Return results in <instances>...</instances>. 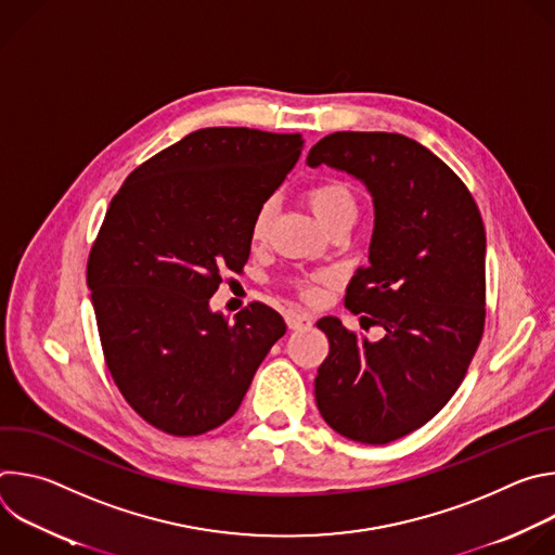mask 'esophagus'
Returning <instances> with one entry per match:
<instances>
[{
	"label": "esophagus",
	"mask_w": 555,
	"mask_h": 555,
	"mask_svg": "<svg viewBox=\"0 0 555 555\" xmlns=\"http://www.w3.org/2000/svg\"><path fill=\"white\" fill-rule=\"evenodd\" d=\"M287 327H289L292 332L307 330V327H311V319H309L307 313H302V311H289V313H287Z\"/></svg>",
	"instance_id": "esophagus-1"
}]
</instances>
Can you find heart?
Masks as SVG:
<instances>
[{
  "mask_svg": "<svg viewBox=\"0 0 555 555\" xmlns=\"http://www.w3.org/2000/svg\"><path fill=\"white\" fill-rule=\"evenodd\" d=\"M305 197H307L313 215L321 219V223L327 230L340 221H356V217H358V197H356L353 189L340 180H325V182L313 184L307 189ZM272 217H274V204L270 199H266L253 217L250 232H253L255 242L268 240L270 228H272ZM319 279H325V276H315L311 281L298 283L305 296H309V298L315 296V292L319 289H315L313 281H319Z\"/></svg>",
  "mask_w": 555,
  "mask_h": 555,
  "instance_id": "b5f03b06",
  "label": "heart"
}]
</instances>
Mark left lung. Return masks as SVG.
Listing matches in <instances>:
<instances>
[{"instance_id": "8db88e82", "label": "left lung", "mask_w": 555, "mask_h": 555, "mask_svg": "<svg viewBox=\"0 0 555 555\" xmlns=\"http://www.w3.org/2000/svg\"><path fill=\"white\" fill-rule=\"evenodd\" d=\"M309 167L360 180L373 197L369 266L345 305L379 325L377 343L334 315L319 323L330 356L315 404L343 437L382 446L430 422L454 395L486 325V228L465 184L424 144L386 131H336Z\"/></svg>"}]
</instances>
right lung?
Listing matches in <instances>:
<instances>
[{"mask_svg":"<svg viewBox=\"0 0 555 555\" xmlns=\"http://www.w3.org/2000/svg\"><path fill=\"white\" fill-rule=\"evenodd\" d=\"M300 133L208 127L140 165L114 195L88 261L107 369L157 430L204 435L228 422L285 334L263 302L230 323L208 300L240 272L257 208L300 157Z\"/></svg>","mask_w":555,"mask_h":555,"instance_id":"right-lung-1","label":"right lung"}]
</instances>
